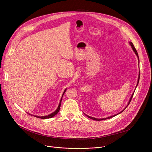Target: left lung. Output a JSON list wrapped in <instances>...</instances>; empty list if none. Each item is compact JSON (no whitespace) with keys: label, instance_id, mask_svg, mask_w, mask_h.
I'll return each instance as SVG.
<instances>
[{"label":"left lung","instance_id":"1","mask_svg":"<svg viewBox=\"0 0 152 152\" xmlns=\"http://www.w3.org/2000/svg\"><path fill=\"white\" fill-rule=\"evenodd\" d=\"M129 43H130V45L132 46V49L133 50V51H134V52L135 53V54L136 55V56H137V59H138V61H139V56H138V53H137V51H136V49H135V48H134V45H133V44L132 42H129ZM139 78H140V71H139V76H138V80H137V85H136V87H137V85H138V83H139ZM133 94H134V93L133 94H132V96H131V97H130V100H129V102H128V104H127V106L128 105V104H130V102H131V100H132V97H133ZM127 106L124 109V110H122L121 112H120L119 113H118V114H115V115H111V116H110V117H108V118H103V119H97V118H92V117H91V116H89V115H86V114H85L88 118H90V119H93V120H95V121H102V120H106V119H110V118H113V117H114V116H115V115H118V114H120V113H121L122 112H123L125 109H126V108L127 107Z\"/></svg>","mask_w":152,"mask_h":152}]
</instances>
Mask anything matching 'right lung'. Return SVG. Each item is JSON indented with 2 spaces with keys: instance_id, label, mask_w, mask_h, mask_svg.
I'll use <instances>...</instances> for the list:
<instances>
[{
  "instance_id": "add662e5",
  "label": "right lung",
  "mask_w": 152,
  "mask_h": 152,
  "mask_svg": "<svg viewBox=\"0 0 152 152\" xmlns=\"http://www.w3.org/2000/svg\"><path fill=\"white\" fill-rule=\"evenodd\" d=\"M66 91V89L64 90V92H63V96H62V97H61V100H60V102L59 104H58V107L57 109H56L53 113H51V114H49V115H45V116H38V115H34V117H37V118H41V119H49V118H52V117H53L54 115H55L58 112H59V111H60V106H61V100H62L63 96L64 94L65 93ZM30 115H31V114H30Z\"/></svg>"
}]
</instances>
